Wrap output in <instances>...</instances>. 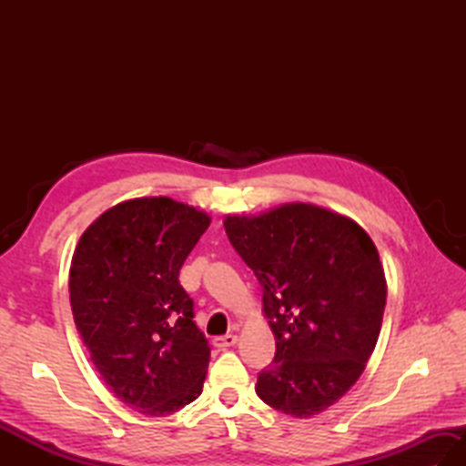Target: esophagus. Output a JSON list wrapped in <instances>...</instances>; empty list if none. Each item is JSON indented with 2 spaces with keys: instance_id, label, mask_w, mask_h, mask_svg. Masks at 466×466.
<instances>
[{
  "instance_id": "34e87169",
  "label": "esophagus",
  "mask_w": 466,
  "mask_h": 466,
  "mask_svg": "<svg viewBox=\"0 0 466 466\" xmlns=\"http://www.w3.org/2000/svg\"><path fill=\"white\" fill-rule=\"evenodd\" d=\"M236 342H238V336L236 334H224V336H218V339H214V344L222 350L230 349V346H234Z\"/></svg>"
}]
</instances>
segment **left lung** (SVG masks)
Masks as SVG:
<instances>
[{
  "mask_svg": "<svg viewBox=\"0 0 466 466\" xmlns=\"http://www.w3.org/2000/svg\"><path fill=\"white\" fill-rule=\"evenodd\" d=\"M228 240L262 286L276 339L256 394L309 419L344 397L379 340L384 270L370 236L350 218L312 204L228 216Z\"/></svg>",
  "mask_w": 466,
  "mask_h": 466,
  "instance_id": "1",
  "label": "left lung"
}]
</instances>
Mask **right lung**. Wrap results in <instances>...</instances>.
I'll list each match as a JSON object with an SVG mask.
<instances>
[{
    "mask_svg": "<svg viewBox=\"0 0 466 466\" xmlns=\"http://www.w3.org/2000/svg\"><path fill=\"white\" fill-rule=\"evenodd\" d=\"M210 218L172 198H136L82 234L69 268L76 329L127 407L166 417L200 397L210 344L180 268Z\"/></svg>",
    "mask_w": 466,
    "mask_h": 466,
    "instance_id": "add662e5",
    "label": "right lung"
}]
</instances>
